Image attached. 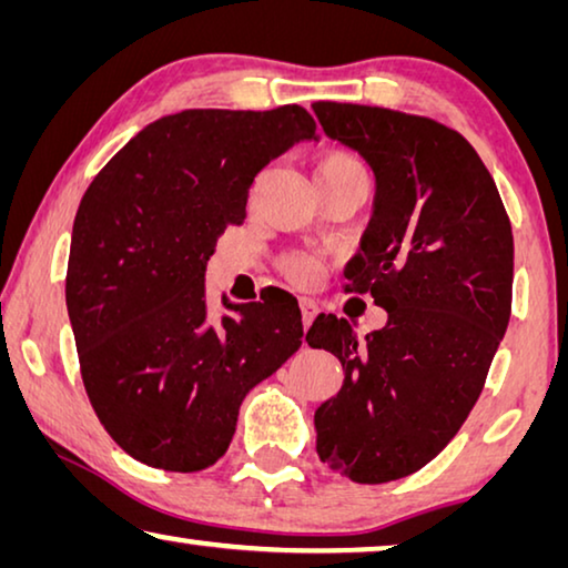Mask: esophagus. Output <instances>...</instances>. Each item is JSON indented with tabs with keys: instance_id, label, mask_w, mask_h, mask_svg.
Segmentation results:
<instances>
[{
	"instance_id": "obj_1",
	"label": "esophagus",
	"mask_w": 568,
	"mask_h": 568,
	"mask_svg": "<svg viewBox=\"0 0 568 568\" xmlns=\"http://www.w3.org/2000/svg\"><path fill=\"white\" fill-rule=\"evenodd\" d=\"M301 316H303V326L308 328L311 321L318 316V305L313 303V301H308V298H303V301H301Z\"/></svg>"
}]
</instances>
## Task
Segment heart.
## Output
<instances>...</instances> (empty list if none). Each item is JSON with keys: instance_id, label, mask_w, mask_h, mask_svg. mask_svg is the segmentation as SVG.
I'll return each mask as SVG.
<instances>
[{"instance_id": "obj_1", "label": "heart", "mask_w": 568, "mask_h": 568, "mask_svg": "<svg viewBox=\"0 0 568 568\" xmlns=\"http://www.w3.org/2000/svg\"><path fill=\"white\" fill-rule=\"evenodd\" d=\"M341 179H358L366 182V169L356 156L346 154V151H326L316 164V182H341ZM281 270L285 277L295 285H313L321 275V265L308 255H285L281 260Z\"/></svg>"}]
</instances>
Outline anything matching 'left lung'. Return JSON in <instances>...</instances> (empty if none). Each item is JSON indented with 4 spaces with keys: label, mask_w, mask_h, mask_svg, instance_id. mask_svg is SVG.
<instances>
[{
    "label": "left lung",
    "mask_w": 568,
    "mask_h": 568,
    "mask_svg": "<svg viewBox=\"0 0 568 568\" xmlns=\"http://www.w3.org/2000/svg\"><path fill=\"white\" fill-rule=\"evenodd\" d=\"M313 113L374 171V214L344 275L386 311L366 338L336 316L305 333L344 366L316 409V449L348 480L379 485L443 453L478 402L510 318L513 232L457 131L376 105L318 101Z\"/></svg>",
    "instance_id": "obj_1"
}]
</instances>
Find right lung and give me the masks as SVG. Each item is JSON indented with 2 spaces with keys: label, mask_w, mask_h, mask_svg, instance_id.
<instances>
[{
  "label": "right lung",
  "mask_w": 568,
  "mask_h": 568,
  "mask_svg": "<svg viewBox=\"0 0 568 568\" xmlns=\"http://www.w3.org/2000/svg\"><path fill=\"white\" fill-rule=\"evenodd\" d=\"M316 139L301 105L192 108L139 131L80 200L65 277L80 374L115 445L169 473L227 453L240 404L301 346L291 293L206 321L204 270L270 161Z\"/></svg>",
  "instance_id": "add662e5"
}]
</instances>
